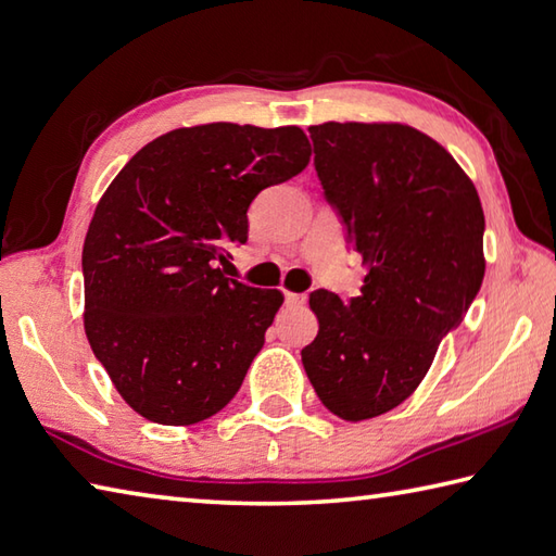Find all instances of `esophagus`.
Here are the masks:
<instances>
[{
    "label": "esophagus",
    "mask_w": 556,
    "mask_h": 556,
    "mask_svg": "<svg viewBox=\"0 0 556 556\" xmlns=\"http://www.w3.org/2000/svg\"><path fill=\"white\" fill-rule=\"evenodd\" d=\"M307 302L305 295H300V292H286V305L288 307H302Z\"/></svg>",
    "instance_id": "1"
}]
</instances>
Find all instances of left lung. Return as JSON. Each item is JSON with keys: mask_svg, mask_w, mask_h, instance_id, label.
Returning <instances> with one entry per match:
<instances>
[{"mask_svg": "<svg viewBox=\"0 0 556 556\" xmlns=\"http://www.w3.org/2000/svg\"><path fill=\"white\" fill-rule=\"evenodd\" d=\"M314 166L363 256L361 295L314 290L317 339L302 365L343 421L392 412L416 392L484 280V211L463 166L406 123L309 125Z\"/></svg>", "mask_w": 556, "mask_h": 556, "instance_id": "8db88e82", "label": "left lung"}]
</instances>
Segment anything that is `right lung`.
Wrapping results in <instances>:
<instances>
[{
    "mask_svg": "<svg viewBox=\"0 0 556 556\" xmlns=\"http://www.w3.org/2000/svg\"><path fill=\"white\" fill-rule=\"evenodd\" d=\"M309 156L298 125L219 121L160 135L111 181L81 249L84 331L132 412L191 426L232 402L282 292L217 264L247 242L258 191Z\"/></svg>",
    "mask_w": 556,
    "mask_h": 556,
    "instance_id": "add662e5",
    "label": "right lung"
}]
</instances>
